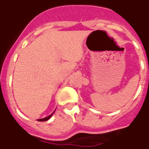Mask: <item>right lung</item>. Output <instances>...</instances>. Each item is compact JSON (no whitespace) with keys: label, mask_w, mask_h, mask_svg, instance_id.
<instances>
[{"label":"right lung","mask_w":149,"mask_h":149,"mask_svg":"<svg viewBox=\"0 0 149 149\" xmlns=\"http://www.w3.org/2000/svg\"><path fill=\"white\" fill-rule=\"evenodd\" d=\"M53 113L51 114V115H50L49 116L46 117V118H44V119H39V121H40V122H44V121H47V120H48V119H49L50 118H51V116L53 115Z\"/></svg>","instance_id":"1"}]
</instances>
